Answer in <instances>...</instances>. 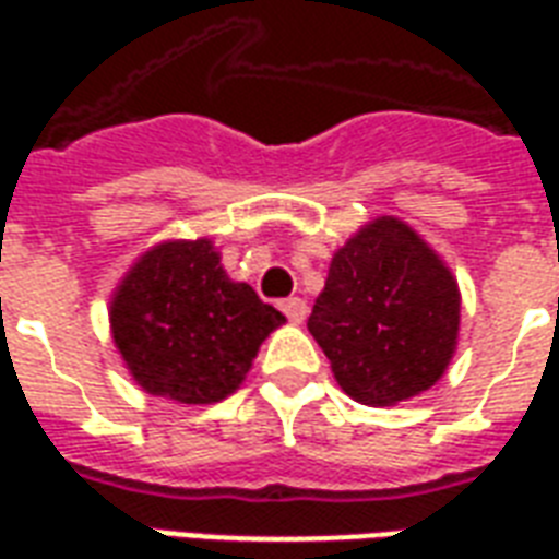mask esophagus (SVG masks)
<instances>
[{"label":"esophagus","mask_w":559,"mask_h":559,"mask_svg":"<svg viewBox=\"0 0 559 559\" xmlns=\"http://www.w3.org/2000/svg\"><path fill=\"white\" fill-rule=\"evenodd\" d=\"M281 311L287 313V320L290 322H305V317H308V301L299 299V296H293V299L281 301Z\"/></svg>","instance_id":"esophagus-1"}]
</instances>
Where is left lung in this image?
Masks as SVG:
<instances>
[{
	"label": "left lung",
	"instance_id": "obj_1",
	"mask_svg": "<svg viewBox=\"0 0 559 559\" xmlns=\"http://www.w3.org/2000/svg\"><path fill=\"white\" fill-rule=\"evenodd\" d=\"M459 305L444 260L406 222L382 216L334 251L308 332L355 403L396 406L444 376Z\"/></svg>",
	"mask_w": 559,
	"mask_h": 559
}]
</instances>
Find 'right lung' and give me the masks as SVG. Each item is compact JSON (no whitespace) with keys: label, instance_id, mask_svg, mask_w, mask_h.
I'll use <instances>...</instances> for the list:
<instances>
[{"label":"right lung","instance_id":"add662e5","mask_svg":"<svg viewBox=\"0 0 559 559\" xmlns=\"http://www.w3.org/2000/svg\"><path fill=\"white\" fill-rule=\"evenodd\" d=\"M109 322L147 394L210 406L242 384L284 313L227 278L210 239H171L132 263L111 296Z\"/></svg>","mask_w":559,"mask_h":559}]
</instances>
